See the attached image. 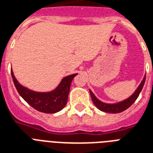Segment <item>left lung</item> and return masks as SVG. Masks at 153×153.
Here are the masks:
<instances>
[{
  "instance_id": "1",
  "label": "left lung",
  "mask_w": 153,
  "mask_h": 153,
  "mask_svg": "<svg viewBox=\"0 0 153 153\" xmlns=\"http://www.w3.org/2000/svg\"><path fill=\"white\" fill-rule=\"evenodd\" d=\"M145 79H146V75L144 77V79L142 80L141 83L140 84L138 88L136 90V91L134 92L133 94L128 98L127 100H123L122 102H117V103H112V104H109V103H105V102H101L100 100H99L97 98L95 97V95L91 92V91H90V94L91 96V100L94 102V104L97 107L100 111H104V112L108 113H120L122 112L123 111H125L126 109H128L130 106L133 104V102L136 100V99L138 98L140 93L143 89V87L144 85V82H145Z\"/></svg>"
}]
</instances>
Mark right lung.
I'll return each instance as SVG.
<instances>
[{"label": "right lung", "mask_w": 153, "mask_h": 153, "mask_svg": "<svg viewBox=\"0 0 153 153\" xmlns=\"http://www.w3.org/2000/svg\"><path fill=\"white\" fill-rule=\"evenodd\" d=\"M11 74L16 89L25 102L38 111L51 114L61 111L66 106L71 82L78 74L63 78L58 87L50 92L33 91L20 84L12 70Z\"/></svg>", "instance_id": "1"}]
</instances>
